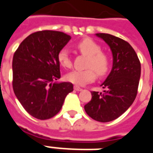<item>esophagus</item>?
Wrapping results in <instances>:
<instances>
[{
  "mask_svg": "<svg viewBox=\"0 0 153 153\" xmlns=\"http://www.w3.org/2000/svg\"><path fill=\"white\" fill-rule=\"evenodd\" d=\"M74 89L75 90V91H81V90H82V88H81L79 86H74Z\"/></svg>",
  "mask_w": 153,
  "mask_h": 153,
  "instance_id": "esophagus-1",
  "label": "esophagus"
}]
</instances>
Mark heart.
Listing matches in <instances>:
<instances>
[{
  "mask_svg": "<svg viewBox=\"0 0 153 153\" xmlns=\"http://www.w3.org/2000/svg\"><path fill=\"white\" fill-rule=\"evenodd\" d=\"M76 47L81 53L89 57L87 64V67L89 69L74 70L67 74L65 75L67 81L76 85H84L96 79V72L99 75H103L107 72L110 65L109 58L102 52V47L99 44L91 38H84L76 44ZM57 60L64 68L72 66V60L66 48L60 50L57 55Z\"/></svg>",
  "mask_w": 153,
  "mask_h": 153,
  "instance_id": "b5f03b06",
  "label": "heart"
}]
</instances>
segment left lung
<instances>
[{
    "instance_id": "8db88e82",
    "label": "left lung",
    "mask_w": 153,
    "mask_h": 153,
    "mask_svg": "<svg viewBox=\"0 0 153 153\" xmlns=\"http://www.w3.org/2000/svg\"><path fill=\"white\" fill-rule=\"evenodd\" d=\"M111 48L113 64L111 73L101 86L102 93L92 92L84 106L91 118L99 122L112 121L125 113L134 101L141 75V65L130 44L108 33H96Z\"/></svg>"
}]
</instances>
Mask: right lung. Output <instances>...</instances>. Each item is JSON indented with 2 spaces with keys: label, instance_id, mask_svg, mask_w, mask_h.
Instances as JSON below:
<instances>
[{
  "label": "right lung",
  "instance_id": "add662e5",
  "mask_svg": "<svg viewBox=\"0 0 153 153\" xmlns=\"http://www.w3.org/2000/svg\"><path fill=\"white\" fill-rule=\"evenodd\" d=\"M71 37L62 32L45 30L32 33L14 54L13 89L26 111L38 120L59 112L73 84L57 82L60 78L58 52Z\"/></svg>",
  "mask_w": 153,
  "mask_h": 153
}]
</instances>
